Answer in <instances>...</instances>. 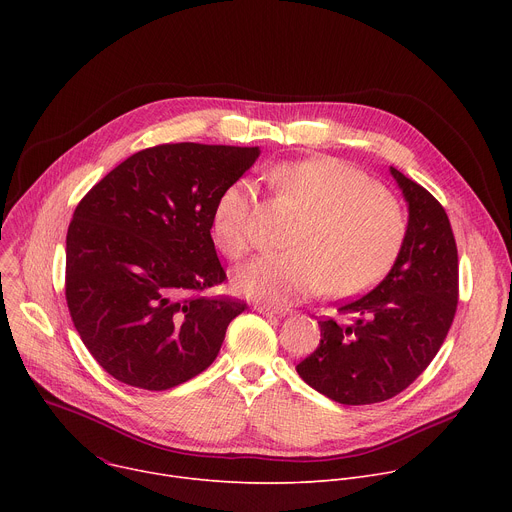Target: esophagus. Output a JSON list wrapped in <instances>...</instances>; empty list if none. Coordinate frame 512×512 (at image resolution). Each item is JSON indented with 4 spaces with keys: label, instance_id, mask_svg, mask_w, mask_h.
<instances>
[{
    "label": "esophagus",
    "instance_id": "1",
    "mask_svg": "<svg viewBox=\"0 0 512 512\" xmlns=\"http://www.w3.org/2000/svg\"><path fill=\"white\" fill-rule=\"evenodd\" d=\"M253 310H255V312H259V314H263V316H285V312H287V310H283V308H277V306H265V304H255V306H253Z\"/></svg>",
    "mask_w": 512,
    "mask_h": 512
}]
</instances>
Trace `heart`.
<instances>
[{"label": "heart", "instance_id": "1", "mask_svg": "<svg viewBox=\"0 0 512 512\" xmlns=\"http://www.w3.org/2000/svg\"><path fill=\"white\" fill-rule=\"evenodd\" d=\"M285 202L300 210L287 235L289 253L265 255L235 273L237 294L294 304L322 294L356 296L377 285L397 261L405 216L397 200L362 170L336 158L283 164L275 172ZM255 186L231 182L212 212V239L231 259L251 249Z\"/></svg>", "mask_w": 512, "mask_h": 512}]
</instances>
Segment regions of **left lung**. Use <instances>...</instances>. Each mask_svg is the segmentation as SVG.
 I'll list each match as a JSON object with an SVG mask.
<instances>
[{
    "mask_svg": "<svg viewBox=\"0 0 512 512\" xmlns=\"http://www.w3.org/2000/svg\"><path fill=\"white\" fill-rule=\"evenodd\" d=\"M407 202L405 241L387 277L342 304L352 324L320 320V344L296 371L342 405L381 403L407 389L444 344L458 306V249L444 206L391 166Z\"/></svg>",
    "mask_w": 512,
    "mask_h": 512,
    "instance_id": "obj_1",
    "label": "left lung"
}]
</instances>
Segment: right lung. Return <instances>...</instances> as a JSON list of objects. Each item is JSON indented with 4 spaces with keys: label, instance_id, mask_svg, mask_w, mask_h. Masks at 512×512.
I'll use <instances>...</instances> for the list:
<instances>
[{
    "label": "right lung",
    "instance_id": "1",
    "mask_svg": "<svg viewBox=\"0 0 512 512\" xmlns=\"http://www.w3.org/2000/svg\"><path fill=\"white\" fill-rule=\"evenodd\" d=\"M259 148L164 143L111 170L66 233V304L117 381L166 391L208 369L247 304L200 291L227 273L210 237L221 192Z\"/></svg>",
    "mask_w": 512,
    "mask_h": 512
}]
</instances>
